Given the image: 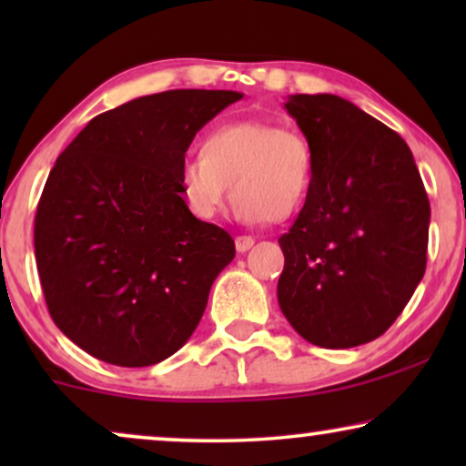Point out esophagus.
I'll return each mask as SVG.
<instances>
[{
	"label": "esophagus",
	"instance_id": "obj_1",
	"mask_svg": "<svg viewBox=\"0 0 466 466\" xmlns=\"http://www.w3.org/2000/svg\"><path fill=\"white\" fill-rule=\"evenodd\" d=\"M252 246L254 238H250V235H238V238H235V248H238V252H248Z\"/></svg>",
	"mask_w": 466,
	"mask_h": 466
}]
</instances>
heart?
Masks as SVG:
<instances>
[{
    "label": "heart",
    "instance_id": "1",
    "mask_svg": "<svg viewBox=\"0 0 466 466\" xmlns=\"http://www.w3.org/2000/svg\"><path fill=\"white\" fill-rule=\"evenodd\" d=\"M314 177V152L305 136L265 120H235L203 137L201 157L180 165L182 199L199 220L225 208L228 188L246 222H282L303 208Z\"/></svg>",
    "mask_w": 466,
    "mask_h": 466
}]
</instances>
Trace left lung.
Returning a JSON list of instances; mask_svg holds the SVG:
<instances>
[{"instance_id": "8db88e82", "label": "left lung", "mask_w": 466, "mask_h": 466, "mask_svg": "<svg viewBox=\"0 0 466 466\" xmlns=\"http://www.w3.org/2000/svg\"><path fill=\"white\" fill-rule=\"evenodd\" d=\"M284 107L314 152V177L278 239L279 309L314 346H362L390 329L424 276L429 197L405 139L352 101L290 95Z\"/></svg>"}]
</instances>
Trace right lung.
<instances>
[{"label": "right lung", "instance_id": "add662e5", "mask_svg": "<svg viewBox=\"0 0 466 466\" xmlns=\"http://www.w3.org/2000/svg\"><path fill=\"white\" fill-rule=\"evenodd\" d=\"M241 97L177 88L127 101L95 116L50 169L37 273L56 327L95 359L157 365L199 324L235 241L188 212L177 174L197 131Z\"/></svg>", "mask_w": 466, "mask_h": 466}]
</instances>
